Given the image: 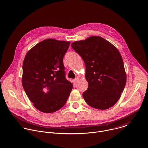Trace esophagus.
Returning a JSON list of instances; mask_svg holds the SVG:
<instances>
[{"label": "esophagus", "mask_w": 148, "mask_h": 148, "mask_svg": "<svg viewBox=\"0 0 148 148\" xmlns=\"http://www.w3.org/2000/svg\"><path fill=\"white\" fill-rule=\"evenodd\" d=\"M78 81H79V78H78V77L75 78L74 79V83H77Z\"/></svg>", "instance_id": "1"}]
</instances>
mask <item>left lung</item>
<instances>
[{"label": "left lung", "mask_w": 148, "mask_h": 148, "mask_svg": "<svg viewBox=\"0 0 148 148\" xmlns=\"http://www.w3.org/2000/svg\"><path fill=\"white\" fill-rule=\"evenodd\" d=\"M71 47L86 64L88 88L82 97L86 103L98 110L114 106L126 81L123 60L118 50L100 36L75 41Z\"/></svg>", "instance_id": "obj_1"}]
</instances>
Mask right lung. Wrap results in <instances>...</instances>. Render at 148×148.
<instances>
[{
    "instance_id": "right-lung-1",
    "label": "right lung",
    "mask_w": 148,
    "mask_h": 148,
    "mask_svg": "<svg viewBox=\"0 0 148 148\" xmlns=\"http://www.w3.org/2000/svg\"><path fill=\"white\" fill-rule=\"evenodd\" d=\"M70 41L49 38L26 54L23 63L22 85L38 110L52 113L66 103L73 84L66 78L63 57Z\"/></svg>"
}]
</instances>
